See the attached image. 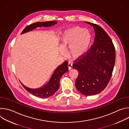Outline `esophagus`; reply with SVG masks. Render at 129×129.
I'll return each instance as SVG.
<instances>
[{"label":"esophagus","instance_id":"1","mask_svg":"<svg viewBox=\"0 0 129 129\" xmlns=\"http://www.w3.org/2000/svg\"><path fill=\"white\" fill-rule=\"evenodd\" d=\"M68 67L69 70H70L72 68V64L70 62H69L68 64Z\"/></svg>","mask_w":129,"mask_h":129}]
</instances>
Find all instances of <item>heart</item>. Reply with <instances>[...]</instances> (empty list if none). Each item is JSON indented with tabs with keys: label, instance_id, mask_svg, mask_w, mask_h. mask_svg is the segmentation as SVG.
<instances>
[{
	"label": "heart",
	"instance_id": "heart-1",
	"mask_svg": "<svg viewBox=\"0 0 129 129\" xmlns=\"http://www.w3.org/2000/svg\"><path fill=\"white\" fill-rule=\"evenodd\" d=\"M92 41L90 33L80 27H75L65 30L61 37L60 52H64L68 48L70 57L77 59L84 56L87 52Z\"/></svg>",
	"mask_w": 129,
	"mask_h": 129
}]
</instances>
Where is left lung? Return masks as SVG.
Instances as JSON below:
<instances>
[{
	"label": "left lung",
	"mask_w": 129,
	"mask_h": 129,
	"mask_svg": "<svg viewBox=\"0 0 129 129\" xmlns=\"http://www.w3.org/2000/svg\"><path fill=\"white\" fill-rule=\"evenodd\" d=\"M86 22L94 28V42L84 56L75 61L73 68L79 71L75 83L78 90L85 95H92L104 90L111 79L115 62V49L103 28Z\"/></svg>",
	"instance_id": "obj_1"
}]
</instances>
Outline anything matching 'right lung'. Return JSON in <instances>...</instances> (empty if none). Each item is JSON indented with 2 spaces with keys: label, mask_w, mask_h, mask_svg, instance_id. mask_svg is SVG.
<instances>
[{
  "label": "right lung",
  "mask_w": 129,
  "mask_h": 129,
  "mask_svg": "<svg viewBox=\"0 0 129 129\" xmlns=\"http://www.w3.org/2000/svg\"><path fill=\"white\" fill-rule=\"evenodd\" d=\"M57 23V21L34 23L25 27V28L22 31L21 34L28 32L38 27H49L52 25H54ZM68 62L67 61H65L59 67H58L55 69L48 83L41 88L38 89H31L25 86L21 82L20 83L24 89H25L28 92L30 93L33 95L42 99L49 98L53 95L59 88L60 79L61 77L68 70Z\"/></svg>",
  "instance_id": "right-lung-1"
}]
</instances>
